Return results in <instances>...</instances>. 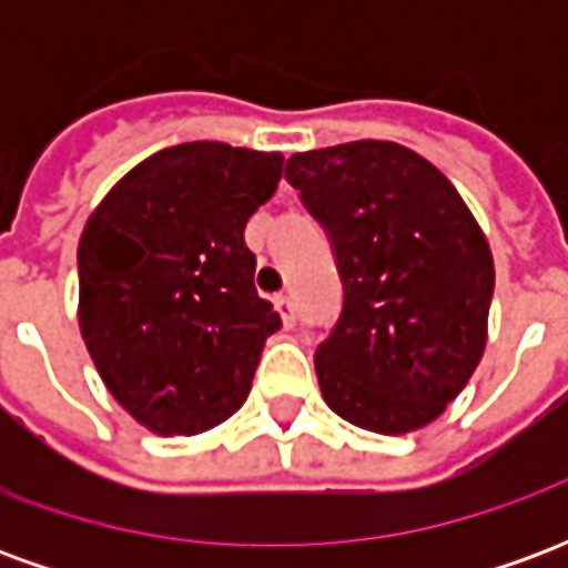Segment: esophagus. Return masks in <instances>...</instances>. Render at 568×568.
I'll return each mask as SVG.
<instances>
[{
  "label": "esophagus",
  "mask_w": 568,
  "mask_h": 568,
  "mask_svg": "<svg viewBox=\"0 0 568 568\" xmlns=\"http://www.w3.org/2000/svg\"><path fill=\"white\" fill-rule=\"evenodd\" d=\"M273 304H276V310H280V316H283V325H285V328H292V325H295V320H297V313H295V304H292V297H288V295H280V297H276V301H273Z\"/></svg>",
  "instance_id": "1"
}]
</instances>
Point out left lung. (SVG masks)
Returning <instances> with one entry per match:
<instances>
[{
    "label": "left lung",
    "instance_id": "8db88e82",
    "mask_svg": "<svg viewBox=\"0 0 568 568\" xmlns=\"http://www.w3.org/2000/svg\"><path fill=\"white\" fill-rule=\"evenodd\" d=\"M328 231L344 310L316 346L337 417L407 435L444 414L487 346L493 252L450 179L398 142L358 140L285 163Z\"/></svg>",
    "mask_w": 568,
    "mask_h": 568
}]
</instances>
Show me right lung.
<instances>
[{
  "instance_id": "right-lung-1",
  "label": "right lung",
  "mask_w": 568,
  "mask_h": 568,
  "mask_svg": "<svg viewBox=\"0 0 568 568\" xmlns=\"http://www.w3.org/2000/svg\"><path fill=\"white\" fill-rule=\"evenodd\" d=\"M283 161L182 142L136 163L81 231V337L105 389L154 435H200L236 414L283 325L243 240Z\"/></svg>"
}]
</instances>
